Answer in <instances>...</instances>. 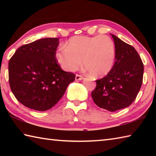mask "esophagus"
Instances as JSON below:
<instances>
[{"label":"esophagus","mask_w":156,"mask_h":156,"mask_svg":"<svg viewBox=\"0 0 156 156\" xmlns=\"http://www.w3.org/2000/svg\"><path fill=\"white\" fill-rule=\"evenodd\" d=\"M83 76L82 75H80V74H76V80H82L83 79Z\"/></svg>","instance_id":"1"}]
</instances>
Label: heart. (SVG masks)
Returning a JSON list of instances; mask_svg holds the SVG:
<instances>
[{
	"label": "heart",
	"mask_w": 156,
	"mask_h": 156,
	"mask_svg": "<svg viewBox=\"0 0 156 156\" xmlns=\"http://www.w3.org/2000/svg\"><path fill=\"white\" fill-rule=\"evenodd\" d=\"M58 62L64 69L78 70L83 66L89 74L99 78L106 76L113 66L115 57L114 42L109 36H77L69 38L66 46L56 53Z\"/></svg>",
	"instance_id": "b5f03b06"
}]
</instances>
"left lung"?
<instances>
[{
  "instance_id": "8db88e82",
  "label": "left lung",
  "mask_w": 156,
  "mask_h": 156,
  "mask_svg": "<svg viewBox=\"0 0 156 156\" xmlns=\"http://www.w3.org/2000/svg\"><path fill=\"white\" fill-rule=\"evenodd\" d=\"M111 35L115 47L114 64L106 76L96 80L91 97L97 106L113 112L129 107L136 98L143 80L144 65L133 47Z\"/></svg>"
}]
</instances>
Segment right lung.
Instances as JSON below:
<instances>
[{
  "label": "right lung",
  "instance_id": "obj_1",
  "mask_svg": "<svg viewBox=\"0 0 156 156\" xmlns=\"http://www.w3.org/2000/svg\"><path fill=\"white\" fill-rule=\"evenodd\" d=\"M59 38H46L20 46L9 61V83L18 102L30 109H51L64 95L73 73L65 72L56 57Z\"/></svg>",
  "mask_w": 156,
  "mask_h": 156
}]
</instances>
